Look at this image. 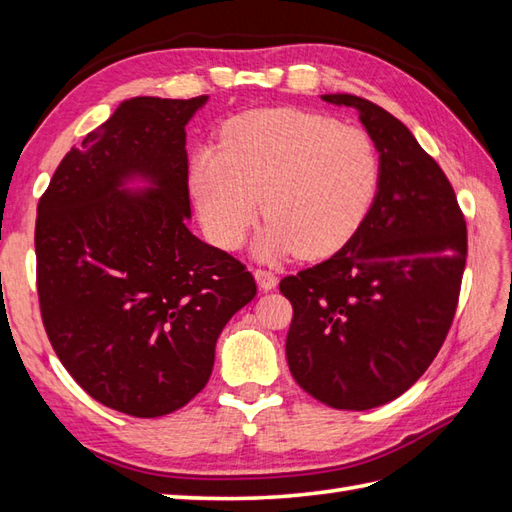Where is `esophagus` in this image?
<instances>
[{
  "label": "esophagus",
  "mask_w": 512,
  "mask_h": 512,
  "mask_svg": "<svg viewBox=\"0 0 512 512\" xmlns=\"http://www.w3.org/2000/svg\"><path fill=\"white\" fill-rule=\"evenodd\" d=\"M255 279L262 290H273L277 286L275 273H270V270H266V268H255Z\"/></svg>",
  "instance_id": "esophagus-1"
}]
</instances>
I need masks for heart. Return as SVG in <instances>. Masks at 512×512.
Masks as SVG:
<instances>
[{
    "label": "heart",
    "instance_id": "heart-1",
    "mask_svg": "<svg viewBox=\"0 0 512 512\" xmlns=\"http://www.w3.org/2000/svg\"><path fill=\"white\" fill-rule=\"evenodd\" d=\"M378 180L372 136L290 107L235 116L222 127L220 147H202L191 158V191L206 233L220 248H237L262 206L268 224L255 250L264 259L334 253L363 222Z\"/></svg>",
    "mask_w": 512,
    "mask_h": 512
}]
</instances>
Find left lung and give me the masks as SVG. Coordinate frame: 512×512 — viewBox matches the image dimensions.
Masks as SVG:
<instances>
[{
    "instance_id": "left-lung-1",
    "label": "left lung",
    "mask_w": 512,
    "mask_h": 512,
    "mask_svg": "<svg viewBox=\"0 0 512 512\" xmlns=\"http://www.w3.org/2000/svg\"><path fill=\"white\" fill-rule=\"evenodd\" d=\"M321 99L358 110L380 151V180L339 253L279 281L292 303L286 356L312 398L365 411L405 394L447 339L466 222L449 178L396 116L354 94Z\"/></svg>"
}]
</instances>
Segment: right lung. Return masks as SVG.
I'll list each match as a JSON object with an SVG mask.
<instances>
[{"instance_id": "1", "label": "right lung", "mask_w": 512, "mask_h": 512, "mask_svg": "<svg viewBox=\"0 0 512 512\" xmlns=\"http://www.w3.org/2000/svg\"><path fill=\"white\" fill-rule=\"evenodd\" d=\"M195 99L136 96L72 147L37 206L43 328L70 376L101 405L158 418L209 383L217 336L257 295L255 277L187 220L184 125ZM129 175L155 184L125 194Z\"/></svg>"}]
</instances>
